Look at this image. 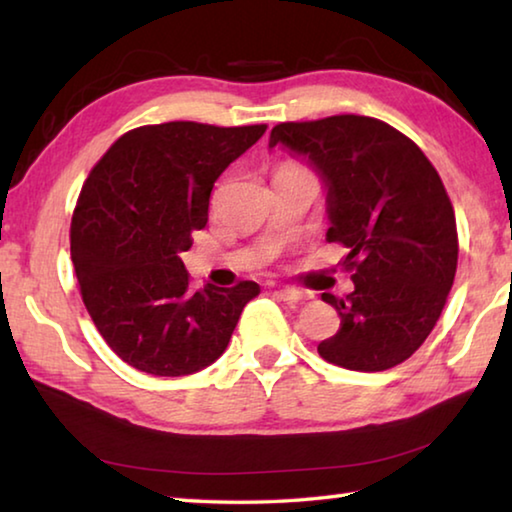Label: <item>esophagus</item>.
Listing matches in <instances>:
<instances>
[{
    "instance_id": "34e87169",
    "label": "esophagus",
    "mask_w": 512,
    "mask_h": 512,
    "mask_svg": "<svg viewBox=\"0 0 512 512\" xmlns=\"http://www.w3.org/2000/svg\"><path fill=\"white\" fill-rule=\"evenodd\" d=\"M277 298L284 300V302H305L309 296L305 291H298V289H280L277 291Z\"/></svg>"
}]
</instances>
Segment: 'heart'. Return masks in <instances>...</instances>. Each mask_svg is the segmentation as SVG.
Here are the masks:
<instances>
[{
  "label": "heart",
  "instance_id": "1",
  "mask_svg": "<svg viewBox=\"0 0 512 512\" xmlns=\"http://www.w3.org/2000/svg\"><path fill=\"white\" fill-rule=\"evenodd\" d=\"M280 169H298V167H296V164H282Z\"/></svg>",
  "mask_w": 512,
  "mask_h": 512
}]
</instances>
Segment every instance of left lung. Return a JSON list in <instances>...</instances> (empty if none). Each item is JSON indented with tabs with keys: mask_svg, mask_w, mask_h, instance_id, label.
Masks as SVG:
<instances>
[{
	"mask_svg": "<svg viewBox=\"0 0 512 512\" xmlns=\"http://www.w3.org/2000/svg\"><path fill=\"white\" fill-rule=\"evenodd\" d=\"M305 155L327 185V241L354 291L323 293L341 327L318 345L334 366L379 372L411 357L431 334L454 284L456 216L443 180L420 146L386 121L334 115L284 121L271 146Z\"/></svg>",
	"mask_w": 512,
	"mask_h": 512,
	"instance_id": "obj_1",
	"label": "left lung"
}]
</instances>
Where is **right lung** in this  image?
<instances>
[{"mask_svg": "<svg viewBox=\"0 0 512 512\" xmlns=\"http://www.w3.org/2000/svg\"><path fill=\"white\" fill-rule=\"evenodd\" d=\"M266 124L167 121L119 137L76 201L69 248L83 305L121 361L158 377L221 357L259 284L194 291L180 255L207 223L216 178Z\"/></svg>", "mask_w": 512, "mask_h": 512, "instance_id": "obj_1", "label": "right lung"}]
</instances>
